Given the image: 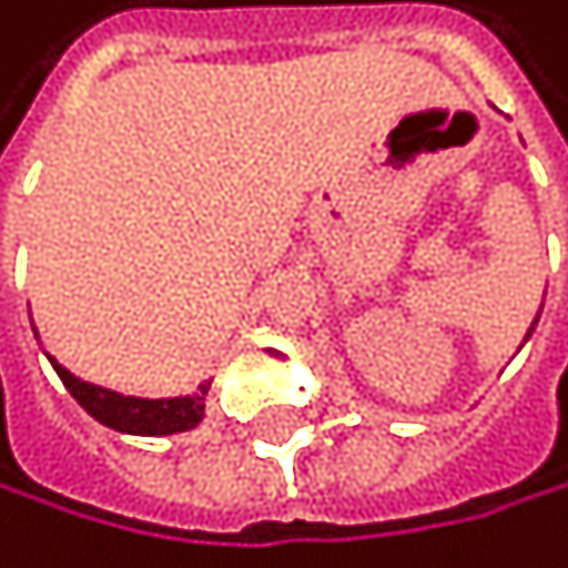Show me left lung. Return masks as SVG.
I'll return each mask as SVG.
<instances>
[{"label":"left lung","mask_w":568,"mask_h":568,"mask_svg":"<svg viewBox=\"0 0 568 568\" xmlns=\"http://www.w3.org/2000/svg\"><path fill=\"white\" fill-rule=\"evenodd\" d=\"M535 324H538V317H535ZM530 332H535V327H530ZM530 332H527V335H530Z\"/></svg>","instance_id":"obj_1"}]
</instances>
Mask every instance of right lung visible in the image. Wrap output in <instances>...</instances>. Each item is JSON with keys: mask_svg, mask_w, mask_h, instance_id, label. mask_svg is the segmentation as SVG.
I'll return each mask as SVG.
<instances>
[{"mask_svg": "<svg viewBox=\"0 0 568 568\" xmlns=\"http://www.w3.org/2000/svg\"><path fill=\"white\" fill-rule=\"evenodd\" d=\"M54 373L62 377L65 390L83 405L97 423H104L118 433H135V436H166V433H184L195 429L205 415V394L209 384H199L195 394L187 398H163V402H150V398H124V394H114L108 387H97L72 377L65 366H59L51 359Z\"/></svg>", "mask_w": 568, "mask_h": 568, "instance_id": "1", "label": "right lung"}]
</instances>
